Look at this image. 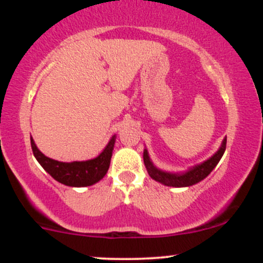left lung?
Returning a JSON list of instances; mask_svg holds the SVG:
<instances>
[{
    "mask_svg": "<svg viewBox=\"0 0 263 263\" xmlns=\"http://www.w3.org/2000/svg\"><path fill=\"white\" fill-rule=\"evenodd\" d=\"M226 149V138L222 141L221 146L218 149V152L214 156H211L209 159L201 163V164L195 165V167L190 168L189 171L184 172V173H170V172H163L153 165L152 161L149 159L148 152L147 149L143 151V162L146 165L147 172L152 179L156 182H159L164 185L168 186H176V188H182V186H190L194 185L199 182L206 178L211 173V171L216 167L222 155H224Z\"/></svg>",
    "mask_w": 263,
    "mask_h": 263,
    "instance_id": "obj_1",
    "label": "left lung"
}]
</instances>
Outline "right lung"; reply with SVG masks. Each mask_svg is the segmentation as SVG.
Returning <instances> with one entry per match:
<instances>
[{
    "instance_id": "obj_1",
    "label": "right lung",
    "mask_w": 263,
    "mask_h": 263,
    "mask_svg": "<svg viewBox=\"0 0 263 263\" xmlns=\"http://www.w3.org/2000/svg\"><path fill=\"white\" fill-rule=\"evenodd\" d=\"M115 138L112 136L108 141L107 146L96 158L83 162H59L55 159L44 156L35 146L34 141L31 137V146L39 164L59 183L68 186H89L98 183L105 177L110 167L111 156L115 146Z\"/></svg>"
}]
</instances>
